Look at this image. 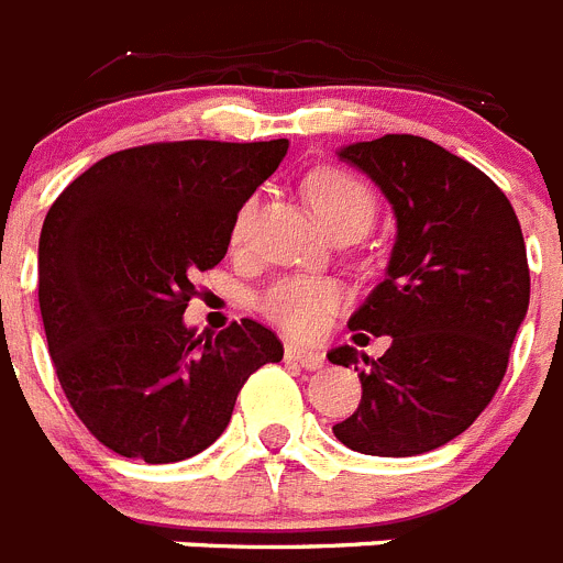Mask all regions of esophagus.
Masks as SVG:
<instances>
[{"mask_svg":"<svg viewBox=\"0 0 563 563\" xmlns=\"http://www.w3.org/2000/svg\"><path fill=\"white\" fill-rule=\"evenodd\" d=\"M287 361L298 363V366H305V369L316 372L324 366V355L316 350H305V346H298V343H287V350H285Z\"/></svg>","mask_w":563,"mask_h":563,"instance_id":"obj_1","label":"esophagus"}]
</instances>
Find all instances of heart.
I'll use <instances>...</instances> for the list:
<instances>
[{
    "label": "heart",
    "mask_w": 563,
    "mask_h": 563,
    "mask_svg": "<svg viewBox=\"0 0 563 563\" xmlns=\"http://www.w3.org/2000/svg\"><path fill=\"white\" fill-rule=\"evenodd\" d=\"M307 200L318 220L324 222L327 231H338L343 225H352L357 231H369L375 222V197L366 188V183L357 180L355 174L343 168H318L307 177ZM253 220V200L239 208L233 220L231 239L233 245H242L247 236V228ZM341 301V290L335 282L318 276H282L258 292L256 305L271 321L278 327L296 332V335H310L321 327L327 316Z\"/></svg>",
    "instance_id": "heart-1"
}]
</instances>
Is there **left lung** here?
<instances>
[{"label": "left lung", "mask_w": 563, "mask_h": 563, "mask_svg": "<svg viewBox=\"0 0 563 563\" xmlns=\"http://www.w3.org/2000/svg\"><path fill=\"white\" fill-rule=\"evenodd\" d=\"M338 157L386 194L397 239L386 278L350 318V330L389 335L391 346L377 361L355 346L327 355L355 366L363 389L332 434L361 454H426L460 437L499 389L530 305L525 236L505 191L426 137L383 134Z\"/></svg>", "instance_id": "obj_1"}]
</instances>
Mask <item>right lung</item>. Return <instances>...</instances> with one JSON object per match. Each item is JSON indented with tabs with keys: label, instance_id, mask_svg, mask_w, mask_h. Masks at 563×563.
I'll return each instance as SVG.
<instances>
[{
	"label": "right lung",
	"instance_id": "obj_1",
	"mask_svg": "<svg viewBox=\"0 0 563 563\" xmlns=\"http://www.w3.org/2000/svg\"><path fill=\"white\" fill-rule=\"evenodd\" d=\"M290 143L174 141L114 152L69 183L38 239V307L58 383L89 434L148 465L200 454L247 377L285 346L253 318L188 330L194 278Z\"/></svg>",
	"mask_w": 563,
	"mask_h": 563
}]
</instances>
